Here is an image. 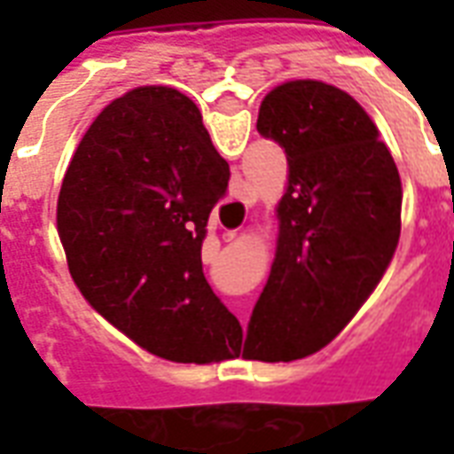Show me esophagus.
<instances>
[{"mask_svg": "<svg viewBox=\"0 0 454 454\" xmlns=\"http://www.w3.org/2000/svg\"><path fill=\"white\" fill-rule=\"evenodd\" d=\"M236 238V233H223V240H233Z\"/></svg>", "mask_w": 454, "mask_h": 454, "instance_id": "esophagus-1", "label": "esophagus"}]
</instances>
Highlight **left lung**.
<instances>
[{
    "mask_svg": "<svg viewBox=\"0 0 454 454\" xmlns=\"http://www.w3.org/2000/svg\"><path fill=\"white\" fill-rule=\"evenodd\" d=\"M257 130L285 148L289 184L275 262L233 352L292 362L333 340L384 275L401 233V177L374 121L333 84L275 87Z\"/></svg>",
    "mask_w": 454,
    "mask_h": 454,
    "instance_id": "obj_1",
    "label": "left lung"
}]
</instances>
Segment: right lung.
Masks as SVG:
<instances>
[{"label":"right lung","instance_id":"obj_1","mask_svg":"<svg viewBox=\"0 0 454 454\" xmlns=\"http://www.w3.org/2000/svg\"><path fill=\"white\" fill-rule=\"evenodd\" d=\"M228 177L197 104L172 87L114 99L65 172L58 233L74 285L165 360L207 364L236 350L240 324L201 267L208 214Z\"/></svg>","mask_w":454,"mask_h":454}]
</instances>
